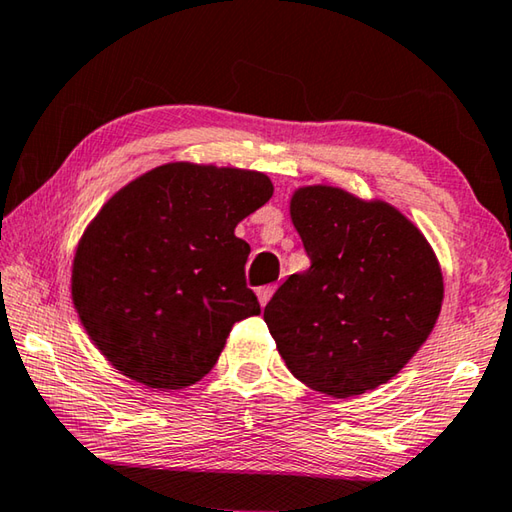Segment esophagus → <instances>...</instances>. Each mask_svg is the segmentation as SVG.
I'll return each instance as SVG.
<instances>
[{
    "label": "esophagus",
    "instance_id": "esophagus-1",
    "mask_svg": "<svg viewBox=\"0 0 512 512\" xmlns=\"http://www.w3.org/2000/svg\"><path fill=\"white\" fill-rule=\"evenodd\" d=\"M275 293V284H268V287H259L257 289V298H259V305L266 307V302L271 300V296Z\"/></svg>",
    "mask_w": 512,
    "mask_h": 512
}]
</instances>
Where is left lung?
Masks as SVG:
<instances>
[{"instance_id":"left-lung-1","label":"left lung","mask_w":512,"mask_h":512,"mask_svg":"<svg viewBox=\"0 0 512 512\" xmlns=\"http://www.w3.org/2000/svg\"><path fill=\"white\" fill-rule=\"evenodd\" d=\"M289 212L311 266L264 309L277 352L293 377L336 400L386 384L443 307L436 253L393 205L341 187H300Z\"/></svg>"}]
</instances>
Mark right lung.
<instances>
[{"label": "right lung", "mask_w": 512, "mask_h": 512, "mask_svg": "<svg viewBox=\"0 0 512 512\" xmlns=\"http://www.w3.org/2000/svg\"><path fill=\"white\" fill-rule=\"evenodd\" d=\"M271 196L266 173L169 162L101 207L76 246L72 300L121 375L180 391L214 368L232 325L259 314L235 228Z\"/></svg>", "instance_id": "obj_1"}]
</instances>
